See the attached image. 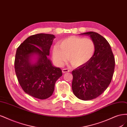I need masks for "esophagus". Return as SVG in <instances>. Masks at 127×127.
I'll list each match as a JSON object with an SVG mask.
<instances>
[{"instance_id":"1","label":"esophagus","mask_w":127,"mask_h":127,"mask_svg":"<svg viewBox=\"0 0 127 127\" xmlns=\"http://www.w3.org/2000/svg\"><path fill=\"white\" fill-rule=\"evenodd\" d=\"M70 71L68 69H67V68H64L62 69V73H66V72H68Z\"/></svg>"}]
</instances>
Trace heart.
I'll return each mask as SVG.
<instances>
[{
	"label": "heart",
	"instance_id": "1",
	"mask_svg": "<svg viewBox=\"0 0 127 127\" xmlns=\"http://www.w3.org/2000/svg\"><path fill=\"white\" fill-rule=\"evenodd\" d=\"M95 52V44L89 38L70 36L53 48V57L55 63L62 66L68 60L74 66H80L88 62Z\"/></svg>",
	"mask_w": 127,
	"mask_h": 127
}]
</instances>
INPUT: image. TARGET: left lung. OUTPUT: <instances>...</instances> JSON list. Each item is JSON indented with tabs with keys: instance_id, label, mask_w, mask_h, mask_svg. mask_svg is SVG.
<instances>
[{
	"instance_id": "left-lung-1",
	"label": "left lung",
	"mask_w": 127,
	"mask_h": 127,
	"mask_svg": "<svg viewBox=\"0 0 127 127\" xmlns=\"http://www.w3.org/2000/svg\"><path fill=\"white\" fill-rule=\"evenodd\" d=\"M81 35L90 37L95 44V52L88 62L72 71V88L79 99H95L107 89L113 77L115 60L111 46L97 32H89Z\"/></svg>"
}]
</instances>
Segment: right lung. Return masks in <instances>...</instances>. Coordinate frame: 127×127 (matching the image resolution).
Instances as JSON below:
<instances>
[{
    "mask_svg": "<svg viewBox=\"0 0 127 127\" xmlns=\"http://www.w3.org/2000/svg\"><path fill=\"white\" fill-rule=\"evenodd\" d=\"M55 37L48 34L32 35L16 51L15 69L19 84L25 93L39 99H46L54 92L62 70L53 66L48 58Z\"/></svg>",
    "mask_w": 127,
    "mask_h": 127,
    "instance_id": "1",
    "label": "right lung"
}]
</instances>
